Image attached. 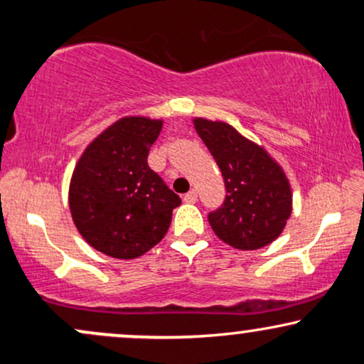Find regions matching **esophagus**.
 Wrapping results in <instances>:
<instances>
[{
    "instance_id": "1",
    "label": "esophagus",
    "mask_w": 364,
    "mask_h": 364,
    "mask_svg": "<svg viewBox=\"0 0 364 364\" xmlns=\"http://www.w3.org/2000/svg\"><path fill=\"white\" fill-rule=\"evenodd\" d=\"M183 200H185L186 203H195L196 202V191L195 190L188 191V193L183 196Z\"/></svg>"
}]
</instances>
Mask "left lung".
<instances>
[{
  "mask_svg": "<svg viewBox=\"0 0 364 364\" xmlns=\"http://www.w3.org/2000/svg\"><path fill=\"white\" fill-rule=\"evenodd\" d=\"M195 132L224 176L223 207L208 214L212 231L236 250H260L281 236L292 212L291 183L263 145L224 121L193 118Z\"/></svg>",
  "mask_w": 364,
  "mask_h": 364,
  "instance_id": "obj_1",
  "label": "left lung"
}]
</instances>
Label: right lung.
<instances>
[{
    "instance_id": "right-lung-1",
    "label": "right lung",
    "mask_w": 364,
    "mask_h": 364,
    "mask_svg": "<svg viewBox=\"0 0 364 364\" xmlns=\"http://www.w3.org/2000/svg\"><path fill=\"white\" fill-rule=\"evenodd\" d=\"M164 119L124 116L87 145L68 188L73 224L92 248L133 260L168 232L181 198L147 164Z\"/></svg>"
}]
</instances>
